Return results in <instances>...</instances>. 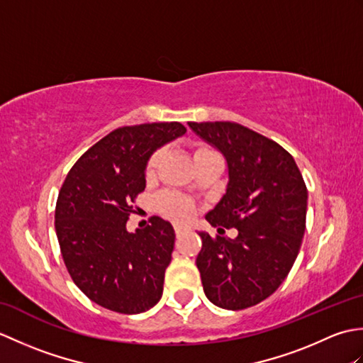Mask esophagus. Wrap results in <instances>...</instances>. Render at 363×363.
Returning a JSON list of instances; mask_svg holds the SVG:
<instances>
[{
  "mask_svg": "<svg viewBox=\"0 0 363 363\" xmlns=\"http://www.w3.org/2000/svg\"><path fill=\"white\" fill-rule=\"evenodd\" d=\"M187 230H189V228H186V226H179V225L174 226V234H176V237H181L184 233H187Z\"/></svg>",
  "mask_w": 363,
  "mask_h": 363,
  "instance_id": "esophagus-1",
  "label": "esophagus"
}]
</instances>
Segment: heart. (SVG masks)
I'll list each match as a JSON object with an SVG mask.
<instances>
[{
  "label": "heart",
  "mask_w": 363,
  "mask_h": 363,
  "mask_svg": "<svg viewBox=\"0 0 363 363\" xmlns=\"http://www.w3.org/2000/svg\"><path fill=\"white\" fill-rule=\"evenodd\" d=\"M213 151L207 150V148H196L194 151V160L206 156V154H212ZM162 159H164V151L162 150H156L151 156L146 160L145 165V177L148 181L154 179L156 177L159 167L162 164ZM154 207L159 213L164 215V217L174 220V221H186L190 220L195 215V206L191 204V201L186 198L176 196L172 194H162L156 198L154 201Z\"/></svg>",
  "instance_id": "obj_1"
}]
</instances>
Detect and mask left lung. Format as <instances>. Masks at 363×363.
Segmentation results:
<instances>
[{
  "label": "left lung",
  "mask_w": 363,
  "mask_h": 363,
  "mask_svg": "<svg viewBox=\"0 0 363 363\" xmlns=\"http://www.w3.org/2000/svg\"><path fill=\"white\" fill-rule=\"evenodd\" d=\"M189 126L228 160L226 194L206 220L238 230L235 238L199 233L196 267L211 303L242 311L273 295L295 264L306 230L307 187L291 154L272 138L234 121Z\"/></svg>",
  "instance_id": "8db88e82"
}]
</instances>
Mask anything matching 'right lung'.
Returning <instances> with one entry per match:
<instances>
[{"label": "right lung", "mask_w": 363, "mask_h": 363, "mask_svg": "<svg viewBox=\"0 0 363 363\" xmlns=\"http://www.w3.org/2000/svg\"><path fill=\"white\" fill-rule=\"evenodd\" d=\"M186 130L177 121L115 129L76 160L60 187L54 226L64 264L104 309L142 313L162 298L174 230L151 217V225L128 233L126 221L145 190L146 160Z\"/></svg>", "instance_id": "obj_1"}]
</instances>
